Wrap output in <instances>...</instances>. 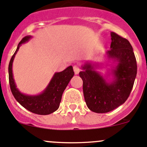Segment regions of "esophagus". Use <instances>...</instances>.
I'll list each match as a JSON object with an SVG mask.
<instances>
[{
    "label": "esophagus",
    "mask_w": 147,
    "mask_h": 147,
    "mask_svg": "<svg viewBox=\"0 0 147 147\" xmlns=\"http://www.w3.org/2000/svg\"><path fill=\"white\" fill-rule=\"evenodd\" d=\"M73 68H74V71L75 74H78L80 72L81 69L78 65H74V66H73Z\"/></svg>",
    "instance_id": "obj_1"
}]
</instances>
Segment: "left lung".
Wrapping results in <instances>:
<instances>
[{"instance_id":"8db88e82","label":"left lung","mask_w":147,"mask_h":147,"mask_svg":"<svg viewBox=\"0 0 147 147\" xmlns=\"http://www.w3.org/2000/svg\"><path fill=\"white\" fill-rule=\"evenodd\" d=\"M111 49L107 54L119 62L114 70V82L107 83L90 64H86L84 71L79 73L86 105L97 113H108L123 104L131 94L137 74L136 59L128 40L115 32H111Z\"/></svg>"}]
</instances>
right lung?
Masks as SVG:
<instances>
[{
	"label": "right lung",
	"instance_id": "1",
	"mask_svg": "<svg viewBox=\"0 0 147 147\" xmlns=\"http://www.w3.org/2000/svg\"><path fill=\"white\" fill-rule=\"evenodd\" d=\"M30 36L24 37L18 45L16 50L12 55L8 65V79L11 90L16 101L24 108L38 115H49L57 110L59 107L62 94L74 75L73 67L69 66L61 72L56 73L52 79L47 89L38 96H27L20 93L16 87L12 74V63L15 55L22 43L30 39Z\"/></svg>",
	"mask_w": 147,
	"mask_h": 147
}]
</instances>
